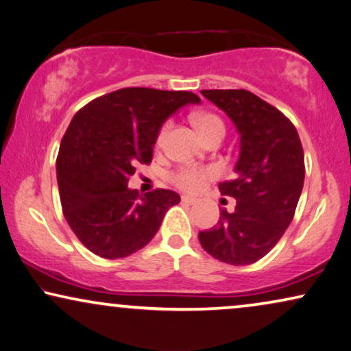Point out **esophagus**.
I'll return each instance as SVG.
<instances>
[{"instance_id":"1","label":"esophagus","mask_w":351,"mask_h":351,"mask_svg":"<svg viewBox=\"0 0 351 351\" xmlns=\"http://www.w3.org/2000/svg\"><path fill=\"white\" fill-rule=\"evenodd\" d=\"M181 202H184V204H195V202H197V199L193 197V195H181Z\"/></svg>"}]
</instances>
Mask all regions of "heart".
<instances>
[{
  "mask_svg": "<svg viewBox=\"0 0 351 351\" xmlns=\"http://www.w3.org/2000/svg\"><path fill=\"white\" fill-rule=\"evenodd\" d=\"M193 123L195 128L199 130V133L202 134L204 139L212 136L215 133H224V123L217 114L212 112H197L193 115ZM171 128V121L168 120L162 125L158 130L156 144L162 146L165 141L168 132ZM218 175V170L215 167H205V165H183L178 170L171 173V183L178 186L180 189L188 191V193H197L208 183L210 180H213Z\"/></svg>",
  "mask_w": 351,
  "mask_h": 351,
  "instance_id": "heart-1",
  "label": "heart"
}]
</instances>
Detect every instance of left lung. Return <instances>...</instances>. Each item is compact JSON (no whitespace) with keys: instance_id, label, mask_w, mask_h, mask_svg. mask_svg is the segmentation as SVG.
I'll return each mask as SVG.
<instances>
[{"instance_id":"obj_1","label":"left lung","mask_w":351,"mask_h":351,"mask_svg":"<svg viewBox=\"0 0 351 351\" xmlns=\"http://www.w3.org/2000/svg\"><path fill=\"white\" fill-rule=\"evenodd\" d=\"M223 109L241 134L234 180L219 193L237 200L210 230L200 245L223 263L250 265L278 244L291 224L305 180V156L295 127L281 110L247 90H202Z\"/></svg>"}]
</instances>
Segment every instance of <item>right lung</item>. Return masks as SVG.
I'll list each match as a JSON object with an SVG mask.
<instances>
[{
  "label": "right lung",
  "instance_id": "1",
  "mask_svg": "<svg viewBox=\"0 0 351 351\" xmlns=\"http://www.w3.org/2000/svg\"><path fill=\"white\" fill-rule=\"evenodd\" d=\"M191 91L121 88L82 107L60 141L56 170L64 217L78 241L102 258H125L152 241L167 210L180 204L170 189L139 195L128 189L138 163L152 162L162 123Z\"/></svg>",
  "mask_w": 351,
  "mask_h": 351
}]
</instances>
